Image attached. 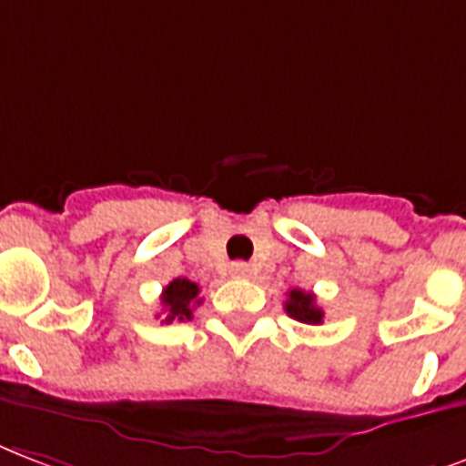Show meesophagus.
I'll return each instance as SVG.
<instances>
[{
    "label": "esophagus",
    "mask_w": 466,
    "mask_h": 466,
    "mask_svg": "<svg viewBox=\"0 0 466 466\" xmlns=\"http://www.w3.org/2000/svg\"><path fill=\"white\" fill-rule=\"evenodd\" d=\"M230 274H233V277H248V274H250V265H248V262H233V265H230Z\"/></svg>",
    "instance_id": "1"
}]
</instances>
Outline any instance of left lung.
Returning <instances> with one entry per match:
<instances>
[{
  "mask_svg": "<svg viewBox=\"0 0 466 466\" xmlns=\"http://www.w3.org/2000/svg\"><path fill=\"white\" fill-rule=\"evenodd\" d=\"M284 311L289 313L291 319H297L299 323H311V326L323 323V311L316 306V297L304 289L289 291V299H287V304H284Z\"/></svg>",
  "mask_w": 466,
  "mask_h": 466,
  "instance_id": "obj_1",
  "label": "left lung"
}]
</instances>
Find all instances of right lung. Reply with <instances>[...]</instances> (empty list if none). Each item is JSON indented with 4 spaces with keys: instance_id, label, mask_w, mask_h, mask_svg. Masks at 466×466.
I'll return each mask as SVG.
<instances>
[{
    "instance_id": "1",
    "label": "right lung",
    "mask_w": 466,
    "mask_h": 466,
    "mask_svg": "<svg viewBox=\"0 0 466 466\" xmlns=\"http://www.w3.org/2000/svg\"><path fill=\"white\" fill-rule=\"evenodd\" d=\"M199 284L187 279V277H177L162 289L160 304L165 309V323L169 320H189L192 319V309L201 304L199 299Z\"/></svg>"
}]
</instances>
